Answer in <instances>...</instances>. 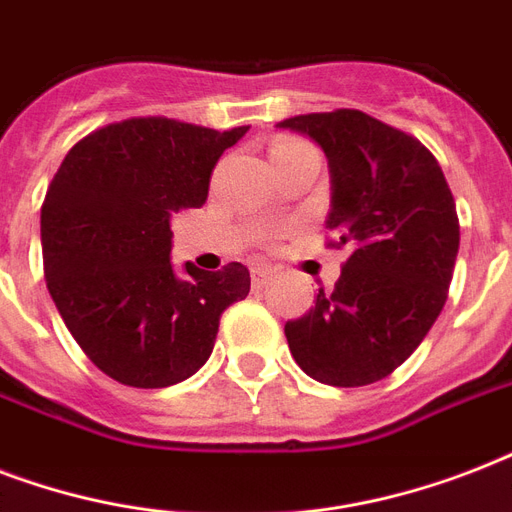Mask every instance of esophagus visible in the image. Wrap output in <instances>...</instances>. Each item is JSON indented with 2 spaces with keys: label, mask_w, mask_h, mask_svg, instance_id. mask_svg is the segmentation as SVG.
Here are the masks:
<instances>
[{
  "label": "esophagus",
  "mask_w": 512,
  "mask_h": 512,
  "mask_svg": "<svg viewBox=\"0 0 512 512\" xmlns=\"http://www.w3.org/2000/svg\"><path fill=\"white\" fill-rule=\"evenodd\" d=\"M268 281H271V271H265V268H252V287L263 289L268 287Z\"/></svg>",
  "instance_id": "obj_1"
}]
</instances>
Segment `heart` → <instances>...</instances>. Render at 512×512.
<instances>
[{
  "mask_svg": "<svg viewBox=\"0 0 512 512\" xmlns=\"http://www.w3.org/2000/svg\"><path fill=\"white\" fill-rule=\"evenodd\" d=\"M287 146H300V143H295V140H284V143H279L276 148H287Z\"/></svg>",
  "mask_w": 512,
  "mask_h": 512,
  "instance_id": "1",
  "label": "heart"
}]
</instances>
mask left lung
<instances>
[{
    "label": "left lung",
    "mask_w": 512,
    "mask_h": 512,
    "mask_svg": "<svg viewBox=\"0 0 512 512\" xmlns=\"http://www.w3.org/2000/svg\"><path fill=\"white\" fill-rule=\"evenodd\" d=\"M313 140L329 164L327 231L350 257L332 292L287 321L308 377L358 388L388 377L436 324L452 284L460 223L446 177L420 140L361 111L276 124Z\"/></svg>",
    "instance_id": "8db88e82"
}]
</instances>
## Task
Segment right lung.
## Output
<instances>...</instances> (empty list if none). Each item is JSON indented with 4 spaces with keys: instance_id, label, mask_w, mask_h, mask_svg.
<instances>
[{
    "instance_id": "right-lung-1",
    "label": "right lung",
    "mask_w": 512,
    "mask_h": 512,
    "mask_svg": "<svg viewBox=\"0 0 512 512\" xmlns=\"http://www.w3.org/2000/svg\"><path fill=\"white\" fill-rule=\"evenodd\" d=\"M249 127L207 130L162 116L79 140L42 204L44 279L60 319L100 372L132 388L188 380L215 348L249 271L172 263V215L207 201L225 148Z\"/></svg>"
}]
</instances>
